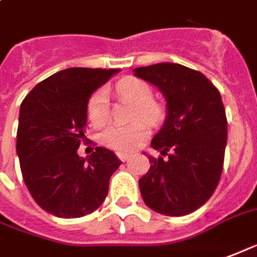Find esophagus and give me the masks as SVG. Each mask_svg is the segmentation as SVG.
Wrapping results in <instances>:
<instances>
[{
    "mask_svg": "<svg viewBox=\"0 0 257 257\" xmlns=\"http://www.w3.org/2000/svg\"><path fill=\"white\" fill-rule=\"evenodd\" d=\"M117 157L120 159L121 162H126L130 159V155H127V153H117Z\"/></svg>",
    "mask_w": 257,
    "mask_h": 257,
    "instance_id": "1",
    "label": "esophagus"
}]
</instances>
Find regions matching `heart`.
I'll list each match as a JSON object with an SVG mask.
<instances>
[{"mask_svg":"<svg viewBox=\"0 0 257 257\" xmlns=\"http://www.w3.org/2000/svg\"><path fill=\"white\" fill-rule=\"evenodd\" d=\"M117 94L136 104V119H147L156 123L160 116L162 109L155 101H152V89L145 80L138 79L134 76H128L116 83ZM87 115L89 119L95 126H102L108 120L109 106H108V95L105 89H98L93 93L87 102ZM151 133V126L145 120H138L130 126L112 124L102 133L101 140L105 147L116 152L127 153L137 149L145 141Z\"/></svg>","mask_w":257,"mask_h":257,"instance_id":"b5f03b06","label":"heart"}]
</instances>
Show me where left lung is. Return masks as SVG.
Listing matches in <instances>:
<instances>
[{
    "label": "left lung",
    "mask_w": 257,
    "mask_h": 257,
    "mask_svg": "<svg viewBox=\"0 0 257 257\" xmlns=\"http://www.w3.org/2000/svg\"><path fill=\"white\" fill-rule=\"evenodd\" d=\"M167 101L164 124L152 140L160 152L138 181L148 207L183 216L207 203L223 171L227 119L219 90L205 75L175 63L134 68Z\"/></svg>",
    "instance_id": "8db88e82"
}]
</instances>
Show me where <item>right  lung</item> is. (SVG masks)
<instances>
[{"instance_id":"right-lung-1","label":"right lung","mask_w":257,"mask_h":257,"mask_svg":"<svg viewBox=\"0 0 257 257\" xmlns=\"http://www.w3.org/2000/svg\"><path fill=\"white\" fill-rule=\"evenodd\" d=\"M117 72L63 69L39 82L20 105L16 152L22 175L35 203L54 216L80 218L95 211L121 164L102 147L86 159L78 155L90 95Z\"/></svg>"}]
</instances>
